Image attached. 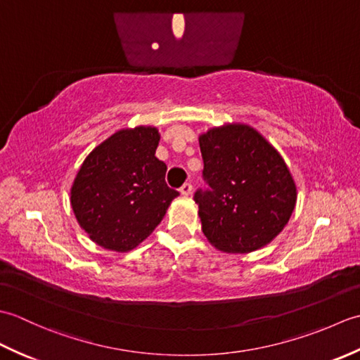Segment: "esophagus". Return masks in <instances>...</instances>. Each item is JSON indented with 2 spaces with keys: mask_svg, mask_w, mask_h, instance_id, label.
Returning <instances> with one entry per match:
<instances>
[{
  "mask_svg": "<svg viewBox=\"0 0 360 360\" xmlns=\"http://www.w3.org/2000/svg\"><path fill=\"white\" fill-rule=\"evenodd\" d=\"M179 192H181L182 196H186V198L190 196V193H192V184H188V182H187V184H184L179 188Z\"/></svg>",
  "mask_w": 360,
  "mask_h": 360,
  "instance_id": "1",
  "label": "esophagus"
}]
</instances>
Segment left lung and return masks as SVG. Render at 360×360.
<instances>
[{"mask_svg":"<svg viewBox=\"0 0 360 360\" xmlns=\"http://www.w3.org/2000/svg\"><path fill=\"white\" fill-rule=\"evenodd\" d=\"M198 141L210 186L195 195L205 238L227 254L267 246L285 229L297 202L285 159L258 129L241 122L209 128Z\"/></svg>","mask_w":360,"mask_h":360,"instance_id":"8db88e82","label":"left lung"}]
</instances>
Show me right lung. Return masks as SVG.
<instances>
[{"mask_svg": "<svg viewBox=\"0 0 360 360\" xmlns=\"http://www.w3.org/2000/svg\"><path fill=\"white\" fill-rule=\"evenodd\" d=\"M158 127L120 128L83 160L71 186V207L91 241L125 252L153 233L179 193L165 184L155 153Z\"/></svg>", "mask_w": 360, "mask_h": 360, "instance_id": "right-lung-1", "label": "right lung"}]
</instances>
